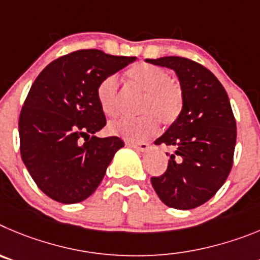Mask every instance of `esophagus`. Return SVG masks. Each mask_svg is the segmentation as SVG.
Here are the masks:
<instances>
[{"label": "esophagus", "instance_id": "34e87169", "mask_svg": "<svg viewBox=\"0 0 260 260\" xmlns=\"http://www.w3.org/2000/svg\"><path fill=\"white\" fill-rule=\"evenodd\" d=\"M128 146L133 147L137 151H146L149 149V145L145 144V142H140V144H136V142H127Z\"/></svg>", "mask_w": 260, "mask_h": 260}]
</instances>
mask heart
<instances>
[{
    "label": "heart",
    "mask_w": 260,
    "mask_h": 260,
    "mask_svg": "<svg viewBox=\"0 0 260 260\" xmlns=\"http://www.w3.org/2000/svg\"><path fill=\"white\" fill-rule=\"evenodd\" d=\"M132 89L144 94L140 114L141 118L114 119L107 125L110 135L141 141L158 131V121L170 127L179 119L184 107L181 86L170 80L167 71L159 67L140 63L125 74ZM97 100L105 115L114 116L120 106V89L116 78L109 76L98 85Z\"/></svg>",
    "instance_id": "obj_1"
}]
</instances>
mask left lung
Masks as SVG:
<instances>
[{"mask_svg":"<svg viewBox=\"0 0 260 260\" xmlns=\"http://www.w3.org/2000/svg\"><path fill=\"white\" fill-rule=\"evenodd\" d=\"M146 62L174 70L184 93L179 119L155 140L175 151L165 174L151 177V185L168 207L196 209L214 197L233 165L237 131L228 94L210 70L188 58Z\"/></svg>","mask_w":260,"mask_h":260,"instance_id":"left-lung-1","label":"left lung"}]
</instances>
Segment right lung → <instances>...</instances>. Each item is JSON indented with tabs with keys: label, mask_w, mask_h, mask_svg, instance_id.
I'll use <instances>...</instances> for the list:
<instances>
[{
	"label": "right lung",
	"mask_w": 260,
	"mask_h": 260,
	"mask_svg": "<svg viewBox=\"0 0 260 260\" xmlns=\"http://www.w3.org/2000/svg\"><path fill=\"white\" fill-rule=\"evenodd\" d=\"M97 49L70 53L40 72L19 116L20 154L44 193L60 203L92 196L124 142L100 139L106 118L97 89L104 79L135 62Z\"/></svg>",
	"instance_id": "right-lung-1"
}]
</instances>
